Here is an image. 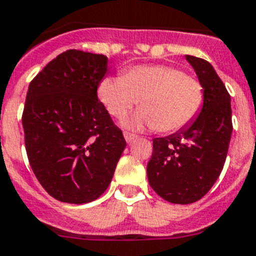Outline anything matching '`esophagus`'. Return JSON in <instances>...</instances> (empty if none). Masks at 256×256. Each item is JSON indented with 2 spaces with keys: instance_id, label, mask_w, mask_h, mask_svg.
Returning <instances> with one entry per match:
<instances>
[{
  "instance_id": "esophagus-1",
  "label": "esophagus",
  "mask_w": 256,
  "mask_h": 256,
  "mask_svg": "<svg viewBox=\"0 0 256 256\" xmlns=\"http://www.w3.org/2000/svg\"><path fill=\"white\" fill-rule=\"evenodd\" d=\"M124 135V139H126V142H128V143H132L134 139H136V135L132 134V132H126Z\"/></svg>"
}]
</instances>
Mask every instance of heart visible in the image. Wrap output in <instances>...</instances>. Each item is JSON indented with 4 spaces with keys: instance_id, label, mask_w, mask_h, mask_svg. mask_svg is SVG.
<instances>
[{
    "instance_id": "1",
    "label": "heart",
    "mask_w": 256,
    "mask_h": 256,
    "mask_svg": "<svg viewBox=\"0 0 256 256\" xmlns=\"http://www.w3.org/2000/svg\"><path fill=\"white\" fill-rule=\"evenodd\" d=\"M98 100L110 116L122 118L139 104L128 121L132 128H155L175 132L192 124L204 105L198 78L168 64H144L128 68L121 78H105L97 89Z\"/></svg>"
}]
</instances>
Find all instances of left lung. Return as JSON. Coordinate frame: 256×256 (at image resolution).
Instances as JSON below:
<instances>
[{"mask_svg":"<svg viewBox=\"0 0 256 256\" xmlns=\"http://www.w3.org/2000/svg\"><path fill=\"white\" fill-rule=\"evenodd\" d=\"M204 86L198 117L180 132L152 140L147 164L151 188L172 204H192L206 194L221 174L232 138L230 94L206 60L186 56Z\"/></svg>","mask_w":256,"mask_h":256,"instance_id":"left-lung-1","label":"left lung"}]
</instances>
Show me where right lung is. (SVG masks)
I'll return each instance as SVG.
<instances>
[{"mask_svg": "<svg viewBox=\"0 0 256 256\" xmlns=\"http://www.w3.org/2000/svg\"><path fill=\"white\" fill-rule=\"evenodd\" d=\"M106 70L105 55L68 50L28 85L22 114L27 158L40 186L62 202L98 198L126 147L97 97Z\"/></svg>", "mask_w": 256, "mask_h": 256, "instance_id": "1", "label": "right lung"}]
</instances>
